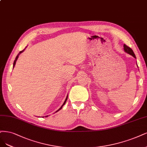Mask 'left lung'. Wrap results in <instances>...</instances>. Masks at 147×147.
<instances>
[{
  "label": "left lung",
  "mask_w": 147,
  "mask_h": 147,
  "mask_svg": "<svg viewBox=\"0 0 147 147\" xmlns=\"http://www.w3.org/2000/svg\"><path fill=\"white\" fill-rule=\"evenodd\" d=\"M123 49H124V51H125L126 53H128V54H129V55H132V56H133L134 58H136V55H135L134 52L133 51V50L131 49L130 47H129L128 46H127V45H126L124 44V45H123Z\"/></svg>",
  "instance_id": "obj_1"
}]
</instances>
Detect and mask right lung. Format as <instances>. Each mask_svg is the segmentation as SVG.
Listing matches in <instances>:
<instances>
[{"mask_svg": "<svg viewBox=\"0 0 147 147\" xmlns=\"http://www.w3.org/2000/svg\"><path fill=\"white\" fill-rule=\"evenodd\" d=\"M25 50V49H24ZM24 50H22V51H21V52H20L19 53H18V55H17V57H16V59H15V60H14V63H13V68H14V65H15V64H16V61H17V59H18V57H19V55H20V54H21L22 52H23L24 51ZM67 97H68V96L67 95V97H66V98H65V101H64V103L63 104V105L61 106V108L58 109V110H57V111H56V112H55V113H57V112H58V111H59L62 108H63V106L65 105V102H66V101H67ZM48 117V115H46V116H45V117Z\"/></svg>", "mask_w": 147, "mask_h": 147, "instance_id": "add662e5", "label": "right lung"}]
</instances>
